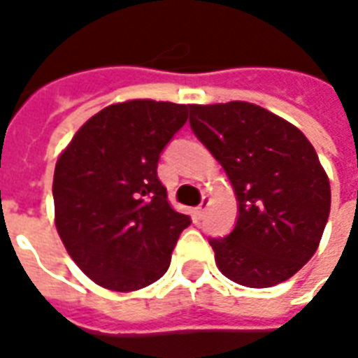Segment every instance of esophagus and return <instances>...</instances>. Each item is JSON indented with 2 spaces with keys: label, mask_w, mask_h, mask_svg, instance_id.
Listing matches in <instances>:
<instances>
[{
  "label": "esophagus",
  "mask_w": 358,
  "mask_h": 358,
  "mask_svg": "<svg viewBox=\"0 0 358 358\" xmlns=\"http://www.w3.org/2000/svg\"><path fill=\"white\" fill-rule=\"evenodd\" d=\"M207 207H209V197H203L201 205L197 207V215H199V217H203V215L207 213Z\"/></svg>",
  "instance_id": "34e87169"
}]
</instances>
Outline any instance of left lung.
I'll list each match as a JSON object with an SVG mask.
<instances>
[{"instance_id":"1","label":"left lung","mask_w":358,"mask_h":358,"mask_svg":"<svg viewBox=\"0 0 358 358\" xmlns=\"http://www.w3.org/2000/svg\"><path fill=\"white\" fill-rule=\"evenodd\" d=\"M189 126L228 174L238 222L210 238L232 282L272 287L315 255L330 215V182L299 128L248 101L189 105Z\"/></svg>"}]
</instances>
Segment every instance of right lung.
I'll return each instance as SVG.
<instances>
[{"instance_id": "add662e5", "label": "right lung", "mask_w": 358, "mask_h": 358, "mask_svg": "<svg viewBox=\"0 0 358 358\" xmlns=\"http://www.w3.org/2000/svg\"><path fill=\"white\" fill-rule=\"evenodd\" d=\"M189 105L134 99L90 118L53 174L55 226L69 255L95 284L136 292L171 264L187 215L171 207L159 157Z\"/></svg>"}]
</instances>
